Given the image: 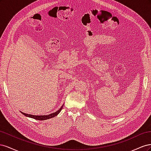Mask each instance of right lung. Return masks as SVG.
<instances>
[{"mask_svg":"<svg viewBox=\"0 0 151 151\" xmlns=\"http://www.w3.org/2000/svg\"><path fill=\"white\" fill-rule=\"evenodd\" d=\"M63 108V106H62V107L58 109V110L56 112H55L53 113H51L50 114L48 115H42V116H37V115H29V114H26L24 113H22L21 112V113L23 114L24 115H25L26 116H28L29 118H34L35 120H47L49 119V118H53L54 116H57L58 114L60 112V111L62 110V109Z\"/></svg>","mask_w":151,"mask_h":151,"instance_id":"add662e5","label":"right lung"}]
</instances>
